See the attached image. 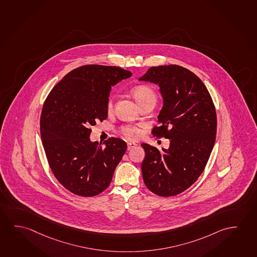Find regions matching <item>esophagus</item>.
Segmentation results:
<instances>
[{"instance_id":"1","label":"esophagus","mask_w":257,"mask_h":257,"mask_svg":"<svg viewBox=\"0 0 257 257\" xmlns=\"http://www.w3.org/2000/svg\"><path fill=\"white\" fill-rule=\"evenodd\" d=\"M136 146H137V145L134 144V143H127V150L130 151L131 149H133Z\"/></svg>"}]
</instances>
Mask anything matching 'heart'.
<instances>
[{
	"label": "heart",
	"mask_w": 257,
	"mask_h": 257,
	"mask_svg": "<svg viewBox=\"0 0 257 257\" xmlns=\"http://www.w3.org/2000/svg\"><path fill=\"white\" fill-rule=\"evenodd\" d=\"M131 94L134 96L135 100L138 102L140 107L150 102H156V94L155 90L146 84L136 86L131 90ZM113 107V101L110 98L107 102V110H112ZM119 131L124 138L128 140H137L141 136V131L139 130V126H133V125H123L119 127Z\"/></svg>",
	"instance_id": "obj_1"
}]
</instances>
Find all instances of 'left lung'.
<instances>
[{"label":"left lung","mask_w":257,"mask_h":257,"mask_svg":"<svg viewBox=\"0 0 257 257\" xmlns=\"http://www.w3.org/2000/svg\"><path fill=\"white\" fill-rule=\"evenodd\" d=\"M139 80L159 85L163 106L152 134L171 142L163 151L141 145L143 179L157 196H177L196 182L207 164L217 132L215 106L202 80L181 66L151 67Z\"/></svg>","instance_id":"8db88e82"}]
</instances>
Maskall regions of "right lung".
I'll return each mask as SVG.
<instances>
[{"mask_svg":"<svg viewBox=\"0 0 257 257\" xmlns=\"http://www.w3.org/2000/svg\"><path fill=\"white\" fill-rule=\"evenodd\" d=\"M116 66L91 64L67 74L51 90L42 108L40 134L50 169L74 195L97 196L109 187L126 150L122 139L109 138L104 147L92 143L91 126L108 117L110 87L131 78Z\"/></svg>","mask_w":257,"mask_h":257,"instance_id":"1","label":"right lung"}]
</instances>
